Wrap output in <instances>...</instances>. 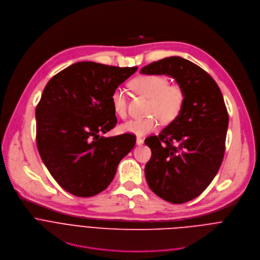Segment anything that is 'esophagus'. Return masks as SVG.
Returning <instances> with one entry per match:
<instances>
[{"mask_svg": "<svg viewBox=\"0 0 260 260\" xmlns=\"http://www.w3.org/2000/svg\"><path fill=\"white\" fill-rule=\"evenodd\" d=\"M136 143H137V145H138V146H142V145L144 144V140H143L142 138L138 137V138H137V140H136Z\"/></svg>", "mask_w": 260, "mask_h": 260, "instance_id": "obj_1", "label": "esophagus"}]
</instances>
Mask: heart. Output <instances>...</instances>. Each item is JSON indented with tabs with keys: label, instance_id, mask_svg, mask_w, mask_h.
Wrapping results in <instances>:
<instances>
[{
	"label": "heart",
	"instance_id": "b5f03b06",
	"mask_svg": "<svg viewBox=\"0 0 260 260\" xmlns=\"http://www.w3.org/2000/svg\"><path fill=\"white\" fill-rule=\"evenodd\" d=\"M131 87L137 93L149 99L147 113L150 115L123 122L119 126L121 133L141 137L156 131L160 119L164 123H170L180 115L185 103V92L177 84L170 85L168 78L159 75L139 76L131 82ZM111 105L118 116H126L127 99L123 88L116 87L113 90Z\"/></svg>",
	"mask_w": 260,
	"mask_h": 260
}]
</instances>
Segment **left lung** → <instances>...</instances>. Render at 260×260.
Returning <instances> with one entry per match:
<instances>
[{"label": "left lung", "mask_w": 260, "mask_h": 260, "mask_svg": "<svg viewBox=\"0 0 260 260\" xmlns=\"http://www.w3.org/2000/svg\"><path fill=\"white\" fill-rule=\"evenodd\" d=\"M140 73L171 76L185 92L180 115L158 137L145 140L152 152L145 176L162 200L186 203L209 186L223 159L229 127L223 95L206 71L180 56L151 62Z\"/></svg>", "instance_id": "obj_1"}]
</instances>
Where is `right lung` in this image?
<instances>
[{
    "label": "right lung",
    "mask_w": 260,
    "mask_h": 260,
    "mask_svg": "<svg viewBox=\"0 0 260 260\" xmlns=\"http://www.w3.org/2000/svg\"><path fill=\"white\" fill-rule=\"evenodd\" d=\"M137 70L80 61L46 84L36 108L37 147L66 191L81 198L102 192L135 147L134 135H100L117 123L111 94Z\"/></svg>",
    "instance_id": "add662e5"
}]
</instances>
